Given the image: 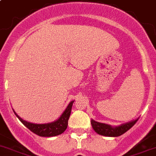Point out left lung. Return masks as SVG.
Listing matches in <instances>:
<instances>
[{"mask_svg": "<svg viewBox=\"0 0 156 156\" xmlns=\"http://www.w3.org/2000/svg\"><path fill=\"white\" fill-rule=\"evenodd\" d=\"M138 120V118H137V119L132 120L129 122L125 123V124H122L118 126L113 127L110 125L104 124V123L98 122L92 119L91 120V125L94 131L99 135L108 137H118L128 131L137 122Z\"/></svg>", "mask_w": 156, "mask_h": 156, "instance_id": "obj_1", "label": "left lung"}]
</instances>
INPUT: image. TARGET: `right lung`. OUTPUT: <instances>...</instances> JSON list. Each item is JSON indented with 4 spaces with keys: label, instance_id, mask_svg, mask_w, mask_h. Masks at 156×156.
Masks as SVG:
<instances>
[{
    "label": "right lung",
    "instance_id": "1",
    "mask_svg": "<svg viewBox=\"0 0 156 156\" xmlns=\"http://www.w3.org/2000/svg\"><path fill=\"white\" fill-rule=\"evenodd\" d=\"M73 102L74 101L69 102L65 111H63V113L61 114V116L58 119L52 121V122L46 123V124H34V123L28 122V121L20 118L14 110H13V111L23 125H25L26 128H28L30 131H32L33 133L36 134L41 137H53L61 135L67 128L68 120L70 116L71 110H72Z\"/></svg>",
    "mask_w": 156,
    "mask_h": 156
}]
</instances>
